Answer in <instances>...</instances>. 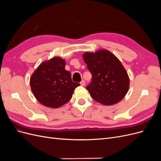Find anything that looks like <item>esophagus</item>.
Here are the masks:
<instances>
[{"mask_svg":"<svg viewBox=\"0 0 161 161\" xmlns=\"http://www.w3.org/2000/svg\"><path fill=\"white\" fill-rule=\"evenodd\" d=\"M80 85L82 86H84L85 85V81L84 80H82L80 82Z\"/></svg>","mask_w":161,"mask_h":161,"instance_id":"esophagus-1","label":"esophagus"}]
</instances>
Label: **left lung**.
Wrapping results in <instances>:
<instances>
[{"instance_id": "left-lung-1", "label": "left lung", "mask_w": 161, "mask_h": 161, "mask_svg": "<svg viewBox=\"0 0 161 161\" xmlns=\"http://www.w3.org/2000/svg\"><path fill=\"white\" fill-rule=\"evenodd\" d=\"M83 59L92 75L86 89L95 101L105 105L118 103L128 92L130 79L120 61L108 50L86 52Z\"/></svg>"}]
</instances>
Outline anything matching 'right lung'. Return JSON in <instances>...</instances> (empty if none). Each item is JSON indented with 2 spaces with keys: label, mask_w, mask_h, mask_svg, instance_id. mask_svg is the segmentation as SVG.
Instances as JSON below:
<instances>
[{
  "label": "right lung",
  "mask_w": 161,
  "mask_h": 161,
  "mask_svg": "<svg viewBox=\"0 0 161 161\" xmlns=\"http://www.w3.org/2000/svg\"><path fill=\"white\" fill-rule=\"evenodd\" d=\"M65 60L55 57L43 62L30 79L31 91L37 101L48 108H58L69 102L79 83L72 82L65 70Z\"/></svg>",
  "instance_id": "obj_1"
}]
</instances>
